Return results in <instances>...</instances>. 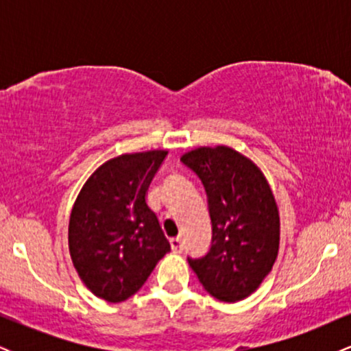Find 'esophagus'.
Instances as JSON below:
<instances>
[{
  "instance_id": "obj_1",
  "label": "esophagus",
  "mask_w": 351,
  "mask_h": 351,
  "mask_svg": "<svg viewBox=\"0 0 351 351\" xmlns=\"http://www.w3.org/2000/svg\"><path fill=\"white\" fill-rule=\"evenodd\" d=\"M170 244H171V249L175 252H181L184 247V243L181 237H173V239H170Z\"/></svg>"
}]
</instances>
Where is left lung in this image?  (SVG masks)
Returning <instances> with one entry per match:
<instances>
[{"label":"left lung","instance_id":"1","mask_svg":"<svg viewBox=\"0 0 351 351\" xmlns=\"http://www.w3.org/2000/svg\"><path fill=\"white\" fill-rule=\"evenodd\" d=\"M181 162L203 183L211 217V247L188 263L206 291L243 300L271 272L279 251V211L263 171L229 147H201Z\"/></svg>","mask_w":351,"mask_h":351}]
</instances>
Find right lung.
Here are the masks:
<instances>
[{
	"mask_svg": "<svg viewBox=\"0 0 351 351\" xmlns=\"http://www.w3.org/2000/svg\"><path fill=\"white\" fill-rule=\"evenodd\" d=\"M167 155L153 150L108 160L75 199L69 221L71 257L80 279L100 299L127 300L170 252L158 217L145 199Z\"/></svg>",
	"mask_w": 351,
	"mask_h": 351,
	"instance_id": "add662e5",
	"label": "right lung"
}]
</instances>
